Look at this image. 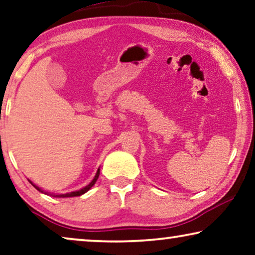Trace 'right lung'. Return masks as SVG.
I'll list each match as a JSON object with an SVG mask.
<instances>
[{"label": "right lung", "mask_w": 255, "mask_h": 255, "mask_svg": "<svg viewBox=\"0 0 255 255\" xmlns=\"http://www.w3.org/2000/svg\"><path fill=\"white\" fill-rule=\"evenodd\" d=\"M98 176H100V168H98L96 175H95V177L93 178V181H91L88 185H86L85 188L80 189V190H78V191H72V192H70V193H65V195H54V197H59V198H60V197H62V198H66V197H78V196H81V195H83V193H86L87 191H88V190L91 189V187H93V185H94L95 183H96ZM28 181H29V180H28ZM29 182H30V181H29ZM30 184H32L33 187L35 188V189L39 190V191H41V189H40L39 187H36L35 184H33L32 182H30ZM41 192H43V191H41Z\"/></svg>", "instance_id": "1"}]
</instances>
